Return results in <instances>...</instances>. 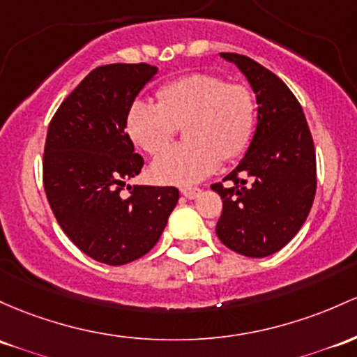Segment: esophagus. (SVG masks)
I'll use <instances>...</instances> for the list:
<instances>
[{"label":"esophagus","mask_w":357,"mask_h":357,"mask_svg":"<svg viewBox=\"0 0 357 357\" xmlns=\"http://www.w3.org/2000/svg\"><path fill=\"white\" fill-rule=\"evenodd\" d=\"M181 193L185 195L188 199H195L202 195V190H199V188H183Z\"/></svg>","instance_id":"esophagus-1"}]
</instances>
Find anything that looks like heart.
<instances>
[{"mask_svg":"<svg viewBox=\"0 0 357 357\" xmlns=\"http://www.w3.org/2000/svg\"><path fill=\"white\" fill-rule=\"evenodd\" d=\"M159 103L132 101L125 127L132 142L158 155L185 125L188 142L167 149L154 160L151 174L166 185H195L248 149L256 127L254 91L244 83H227L211 73L176 77L158 91Z\"/></svg>","mask_w":357,"mask_h":357,"instance_id":"1","label":"heart"}]
</instances>
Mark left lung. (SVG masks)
<instances>
[{"instance_id": "1", "label": "left lung", "mask_w": 357, "mask_h": 357, "mask_svg": "<svg viewBox=\"0 0 357 357\" xmlns=\"http://www.w3.org/2000/svg\"><path fill=\"white\" fill-rule=\"evenodd\" d=\"M248 77L257 101V127L238 166L211 190L222 197L217 236L248 257L283 249L310 213L317 190L315 147L303 109L276 74L241 54L222 52Z\"/></svg>"}]
</instances>
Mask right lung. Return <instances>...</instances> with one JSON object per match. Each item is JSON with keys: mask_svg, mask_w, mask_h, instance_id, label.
I'll return each instance as SVG.
<instances>
[{"mask_svg": "<svg viewBox=\"0 0 357 357\" xmlns=\"http://www.w3.org/2000/svg\"><path fill=\"white\" fill-rule=\"evenodd\" d=\"M158 73L155 66L93 69L61 103L47 130L44 188L59 225L86 256L103 264L132 262L155 245L179 199L174 186H127L144 159L125 132L128 107Z\"/></svg>", "mask_w": 357, "mask_h": 357, "instance_id": "1", "label": "right lung"}]
</instances>
